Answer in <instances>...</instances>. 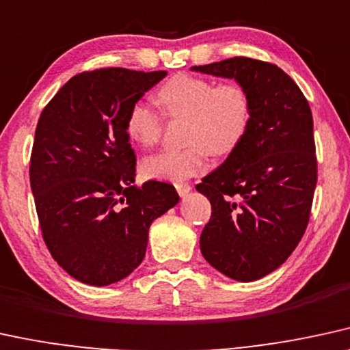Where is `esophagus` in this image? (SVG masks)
<instances>
[{
  "mask_svg": "<svg viewBox=\"0 0 350 350\" xmlns=\"http://www.w3.org/2000/svg\"><path fill=\"white\" fill-rule=\"evenodd\" d=\"M176 190H178V193L180 197H185L190 190H192V187H190L187 183H178L176 184Z\"/></svg>",
  "mask_w": 350,
  "mask_h": 350,
  "instance_id": "obj_1",
  "label": "esophagus"
}]
</instances>
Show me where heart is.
<instances>
[{"label": "heart", "instance_id": "1", "mask_svg": "<svg viewBox=\"0 0 350 350\" xmlns=\"http://www.w3.org/2000/svg\"><path fill=\"white\" fill-rule=\"evenodd\" d=\"M157 100L170 118H185L184 148H167L140 163L148 179L178 183L205 170L208 152L228 154L241 144L252 118V100L244 85H216L208 79L178 74L163 83ZM126 132L135 144L152 147L163 132L161 114L145 101H135L126 118Z\"/></svg>", "mask_w": 350, "mask_h": 350}]
</instances>
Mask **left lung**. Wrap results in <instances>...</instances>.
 I'll list each match as a JSON object with an SVG mask.
<instances>
[{"label": "left lung", "instance_id": "left-lung-1", "mask_svg": "<svg viewBox=\"0 0 350 350\" xmlns=\"http://www.w3.org/2000/svg\"><path fill=\"white\" fill-rule=\"evenodd\" d=\"M190 69L234 79L250 95L244 139L196 189L211 203L200 236L206 262L231 280H260L289 258L310 218L317 185L310 106L276 64L236 56Z\"/></svg>", "mask_w": 350, "mask_h": 350}]
</instances>
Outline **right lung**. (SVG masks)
Wrapping results in <instances>:
<instances>
[{"label":"right lung","mask_w":350,"mask_h":350,"mask_svg":"<svg viewBox=\"0 0 350 350\" xmlns=\"http://www.w3.org/2000/svg\"><path fill=\"white\" fill-rule=\"evenodd\" d=\"M166 70L95 69L74 76L40 114L30 187L43 241L74 280L109 286L142 263L148 229L179 202L171 184L135 183L129 108Z\"/></svg>","instance_id":"obj_1"}]
</instances>
